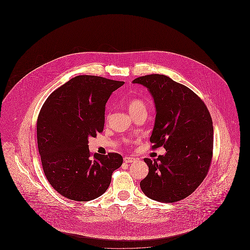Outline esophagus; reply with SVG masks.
<instances>
[{
	"label": "esophagus",
	"instance_id": "obj_1",
	"mask_svg": "<svg viewBox=\"0 0 250 250\" xmlns=\"http://www.w3.org/2000/svg\"><path fill=\"white\" fill-rule=\"evenodd\" d=\"M124 161L125 163H132V162H135L136 161V158L135 157H132V156H125L124 157Z\"/></svg>",
	"mask_w": 250,
	"mask_h": 250
}]
</instances>
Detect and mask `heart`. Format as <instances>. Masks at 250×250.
Wrapping results in <instances>:
<instances>
[{
    "mask_svg": "<svg viewBox=\"0 0 250 250\" xmlns=\"http://www.w3.org/2000/svg\"><path fill=\"white\" fill-rule=\"evenodd\" d=\"M128 109H129V112L132 115L136 112L146 111L147 106H146V103L141 99H133V100H131L129 104H128Z\"/></svg>",
    "mask_w": 250,
    "mask_h": 250,
    "instance_id": "b5f03b06",
    "label": "heart"
}]
</instances>
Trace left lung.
<instances>
[{"label": "left lung", "mask_w": 250, "mask_h": 250, "mask_svg": "<svg viewBox=\"0 0 250 250\" xmlns=\"http://www.w3.org/2000/svg\"><path fill=\"white\" fill-rule=\"evenodd\" d=\"M132 83L142 84L153 96L156 115L150 142L153 149H166L156 159L144 158L149 172L141 188L154 201H181L196 190L209 170L214 136L211 115L193 91L165 75H146Z\"/></svg>", "instance_id": "left-lung-1"}]
</instances>
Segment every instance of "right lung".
<instances>
[{"label":"right lung","mask_w":250,"mask_h":250,"mask_svg":"<svg viewBox=\"0 0 250 250\" xmlns=\"http://www.w3.org/2000/svg\"><path fill=\"white\" fill-rule=\"evenodd\" d=\"M97 76H77L48 96L37 118V144L44 173L51 187L75 202L104 194L112 172L122 166L116 153L95 154L88 139L104 129L111 94L124 85Z\"/></svg>","instance_id":"right-lung-1"}]
</instances>
